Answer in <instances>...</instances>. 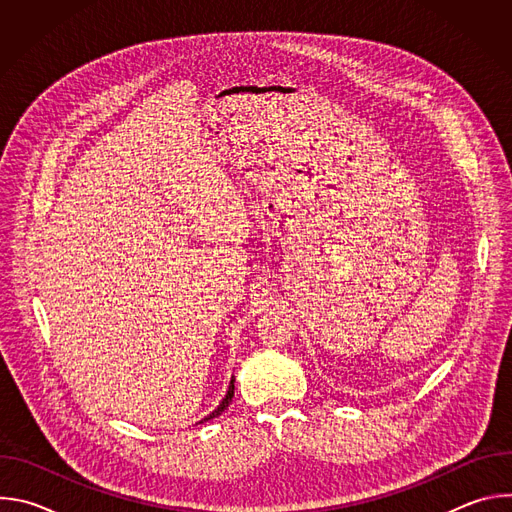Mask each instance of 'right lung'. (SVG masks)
<instances>
[{
  "instance_id": "1",
  "label": "right lung",
  "mask_w": 512,
  "mask_h": 512,
  "mask_svg": "<svg viewBox=\"0 0 512 512\" xmlns=\"http://www.w3.org/2000/svg\"><path fill=\"white\" fill-rule=\"evenodd\" d=\"M233 397H235V377H233V379H231V385H229V391H227V395H225V399H223V401H221V405H218V407H216V409H214V411H212V413H210V415H206V417H204V419H202V421H208V419H212V417H218V415H221V413H223V411H225V409H227V407H229V403H231V401H233ZM202 421H200V423H202Z\"/></svg>"
}]
</instances>
